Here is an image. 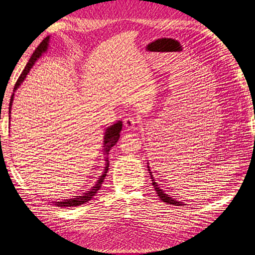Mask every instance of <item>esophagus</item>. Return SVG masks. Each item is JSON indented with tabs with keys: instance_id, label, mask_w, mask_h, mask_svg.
Listing matches in <instances>:
<instances>
[{
	"instance_id": "1",
	"label": "esophagus",
	"mask_w": 255,
	"mask_h": 255,
	"mask_svg": "<svg viewBox=\"0 0 255 255\" xmlns=\"http://www.w3.org/2000/svg\"><path fill=\"white\" fill-rule=\"evenodd\" d=\"M139 123V119L135 118V116L128 115V118L124 119V125L128 130H131V128H134L136 127V124Z\"/></svg>"
}]
</instances>
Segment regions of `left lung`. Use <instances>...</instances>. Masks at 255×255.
I'll use <instances>...</instances> for the list:
<instances>
[{
    "instance_id": "8db88e82",
    "label": "left lung",
    "mask_w": 255,
    "mask_h": 255,
    "mask_svg": "<svg viewBox=\"0 0 255 255\" xmlns=\"http://www.w3.org/2000/svg\"><path fill=\"white\" fill-rule=\"evenodd\" d=\"M148 170H149V173H150V176H151L152 185H153V187H155V190H156V192H157L158 197H159V198L161 199V201H164V202H166V203H169V204H174V206H183V202L176 201V200H174V199H172L170 197H168V195H167V194L165 193V192L162 191L159 186H158V184L155 182V178H153V176H152V173L150 172L149 166H148Z\"/></svg>"
}]
</instances>
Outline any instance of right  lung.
I'll return each mask as SVG.
<instances>
[{
    "label": "right lung",
    "mask_w": 255,
    "mask_h": 255,
    "mask_svg": "<svg viewBox=\"0 0 255 255\" xmlns=\"http://www.w3.org/2000/svg\"><path fill=\"white\" fill-rule=\"evenodd\" d=\"M49 38L51 37L47 36L46 38L43 39V41L38 45V47L35 49V52L32 53V55L30 57V60L26 65V68L22 71V73L20 74V77L18 80L15 82V86H14V91L19 88L20 85L23 82L24 79H26L27 74L29 73V71L35 64V62L38 60V58L41 56V54L45 53L47 51L48 48V43H49ZM13 97H14V94H12L11 96V99H10V107H9V114H11V107H12V102H13ZM122 121H119V122H116L115 124L111 125V127H108L106 128V132H105V135H104V155L106 156V164H105V169H104V172L102 174V176L98 178V181L96 182L95 186L91 187L89 191H87L86 193H83L82 195H79V197H74V198H71V199H64L62 200V201H57L55 202V204L57 207H77V206H80V204H83L86 202H88L89 200L93 199V197H95V194L97 193V191L100 189V186H102L104 179H105V176L107 174V170H108V167H110V161H108V153H110V150L112 149L113 145H115L116 142H118L119 139H120V132L122 130Z\"/></svg>",
    "instance_id": "add662e5"
}]
</instances>
